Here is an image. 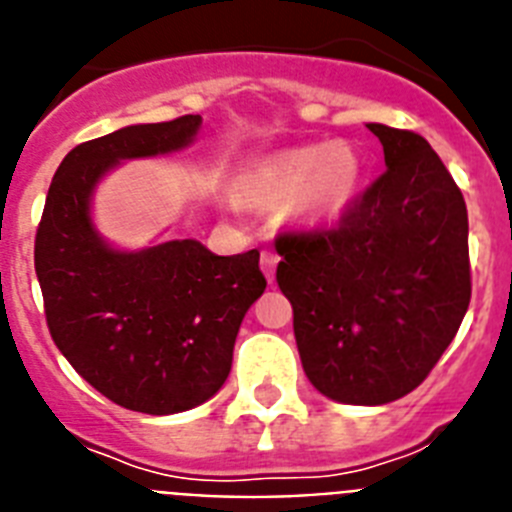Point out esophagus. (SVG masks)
<instances>
[{"instance_id": "obj_1", "label": "esophagus", "mask_w": 512, "mask_h": 512, "mask_svg": "<svg viewBox=\"0 0 512 512\" xmlns=\"http://www.w3.org/2000/svg\"><path fill=\"white\" fill-rule=\"evenodd\" d=\"M275 265H278V255L270 250H265L260 255V268L262 273H265V278H268V283L275 281Z\"/></svg>"}]
</instances>
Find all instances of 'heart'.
Instances as JSON below:
<instances>
[{"instance_id":"obj_1","label":"heart","mask_w":512,"mask_h":512,"mask_svg":"<svg viewBox=\"0 0 512 512\" xmlns=\"http://www.w3.org/2000/svg\"><path fill=\"white\" fill-rule=\"evenodd\" d=\"M366 162L348 141L288 146L255 159L239 175V193L260 206L291 198L293 219L324 229L348 216L361 193Z\"/></svg>"}]
</instances>
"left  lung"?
I'll list each match as a JSON object with an SVG mask.
<instances>
[{"mask_svg": "<svg viewBox=\"0 0 512 512\" xmlns=\"http://www.w3.org/2000/svg\"><path fill=\"white\" fill-rule=\"evenodd\" d=\"M386 172L327 231L281 234L275 281L306 379L342 404H389L425 381L469 309V219L422 136L366 123Z\"/></svg>", "mask_w": 512, "mask_h": 512, "instance_id": "1", "label": "left lung"}]
</instances>
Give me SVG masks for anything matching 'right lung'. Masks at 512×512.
I'll use <instances>...</instances> for the list:
<instances>
[{
    "instance_id": "add662e5",
    "label": "right lung",
    "mask_w": 512,
    "mask_h": 512,
    "mask_svg": "<svg viewBox=\"0 0 512 512\" xmlns=\"http://www.w3.org/2000/svg\"><path fill=\"white\" fill-rule=\"evenodd\" d=\"M201 115L139 123L64 157L35 234V275L56 348L102 397L144 415L193 410L224 386L244 314L265 291L260 252L213 255L198 239L113 247L92 195L128 159L188 149Z\"/></svg>"
}]
</instances>
